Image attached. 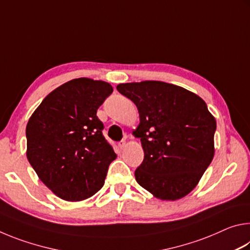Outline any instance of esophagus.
<instances>
[{
	"label": "esophagus",
	"mask_w": 250,
	"mask_h": 250,
	"mask_svg": "<svg viewBox=\"0 0 250 250\" xmlns=\"http://www.w3.org/2000/svg\"><path fill=\"white\" fill-rule=\"evenodd\" d=\"M118 146H119L120 149H124V147L126 146V142H125V140H122V141H120L119 143H118Z\"/></svg>",
	"instance_id": "1"
}]
</instances>
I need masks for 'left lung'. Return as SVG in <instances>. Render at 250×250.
Instances as JSON below:
<instances>
[{
	"instance_id": "left-lung-1",
	"label": "left lung",
	"mask_w": 250,
	"mask_h": 250,
	"mask_svg": "<svg viewBox=\"0 0 250 250\" xmlns=\"http://www.w3.org/2000/svg\"><path fill=\"white\" fill-rule=\"evenodd\" d=\"M118 91L137 105L145 159L135 180L153 196L175 201L188 195L214 158L216 120L201 97L175 84L146 80L120 83Z\"/></svg>"
}]
</instances>
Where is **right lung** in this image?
<instances>
[{
    "mask_svg": "<svg viewBox=\"0 0 250 250\" xmlns=\"http://www.w3.org/2000/svg\"><path fill=\"white\" fill-rule=\"evenodd\" d=\"M112 91L103 80L73 79L46 96L29 118L27 160L62 200L83 201L104 184L117 154L103 135L97 110Z\"/></svg>",
    "mask_w": 250,
    "mask_h": 250,
    "instance_id": "obj_1",
    "label": "right lung"
}]
</instances>
